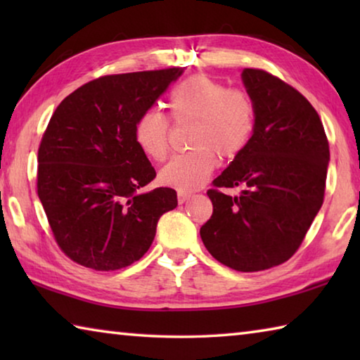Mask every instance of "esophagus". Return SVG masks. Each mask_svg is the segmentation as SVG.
I'll use <instances>...</instances> for the list:
<instances>
[{
	"label": "esophagus",
	"instance_id": "34e87169",
	"mask_svg": "<svg viewBox=\"0 0 360 360\" xmlns=\"http://www.w3.org/2000/svg\"><path fill=\"white\" fill-rule=\"evenodd\" d=\"M191 197H192V195L191 193H187V192H178V203L179 205H182V203H186L187 202V200H191Z\"/></svg>",
	"mask_w": 360,
	"mask_h": 360
}]
</instances>
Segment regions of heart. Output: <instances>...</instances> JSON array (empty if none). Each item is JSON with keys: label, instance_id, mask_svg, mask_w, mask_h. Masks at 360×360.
I'll list each match as a JSON object with an SVG mask.
<instances>
[{"label": "heart", "instance_id": "obj_1", "mask_svg": "<svg viewBox=\"0 0 360 360\" xmlns=\"http://www.w3.org/2000/svg\"><path fill=\"white\" fill-rule=\"evenodd\" d=\"M168 114L176 124L193 122L191 146L162 168L160 182L192 192L202 187L217 167L219 156L233 158L251 143L257 124L254 98L243 89L205 75L184 79L169 92ZM133 138L150 160L162 162L169 149V122L157 111H146L135 122Z\"/></svg>", "mask_w": 360, "mask_h": 360}]
</instances>
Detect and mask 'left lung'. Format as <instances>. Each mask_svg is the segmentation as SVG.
Wrapping results in <instances>:
<instances>
[{
    "label": "left lung",
    "instance_id": "obj_1",
    "mask_svg": "<svg viewBox=\"0 0 360 360\" xmlns=\"http://www.w3.org/2000/svg\"><path fill=\"white\" fill-rule=\"evenodd\" d=\"M257 108L248 148L212 181V216L200 229L216 260L236 271H260L289 260L324 202L328 141L319 114L283 79L245 68ZM245 186L238 198L222 188Z\"/></svg>",
    "mask_w": 360,
    "mask_h": 360
}]
</instances>
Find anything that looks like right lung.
<instances>
[{"label":"right lung","instance_id":"right-lung-1","mask_svg":"<svg viewBox=\"0 0 360 360\" xmlns=\"http://www.w3.org/2000/svg\"><path fill=\"white\" fill-rule=\"evenodd\" d=\"M182 72L173 68L108 75L57 106L38 149V197L66 257L96 271L131 265L148 252L176 192L139 188L155 169L133 138L136 119Z\"/></svg>","mask_w":360,"mask_h":360}]
</instances>
